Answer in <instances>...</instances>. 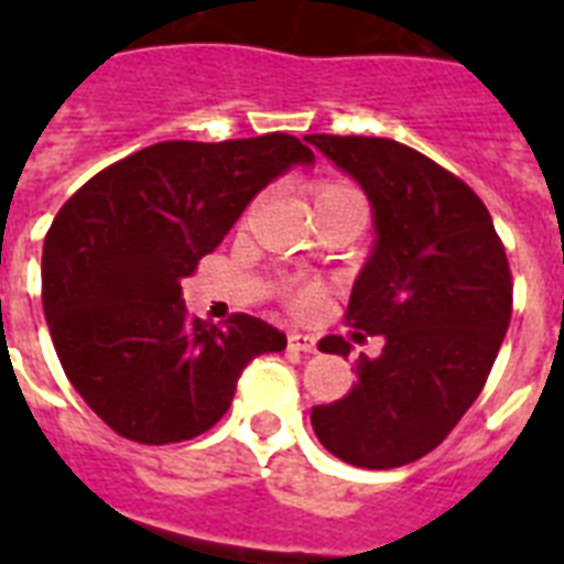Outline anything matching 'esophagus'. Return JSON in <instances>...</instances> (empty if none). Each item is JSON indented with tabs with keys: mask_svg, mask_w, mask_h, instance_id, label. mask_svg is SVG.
Here are the masks:
<instances>
[{
	"mask_svg": "<svg viewBox=\"0 0 564 564\" xmlns=\"http://www.w3.org/2000/svg\"><path fill=\"white\" fill-rule=\"evenodd\" d=\"M316 336L313 334H290V348L292 351H301V354H313L316 351Z\"/></svg>",
	"mask_w": 564,
	"mask_h": 564,
	"instance_id": "esophagus-1",
	"label": "esophagus"
}]
</instances>
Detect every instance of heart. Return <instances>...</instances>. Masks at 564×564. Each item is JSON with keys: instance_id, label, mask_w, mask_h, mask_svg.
<instances>
[{"instance_id": "obj_1", "label": "heart", "mask_w": 564, "mask_h": 564, "mask_svg": "<svg viewBox=\"0 0 564 564\" xmlns=\"http://www.w3.org/2000/svg\"><path fill=\"white\" fill-rule=\"evenodd\" d=\"M362 198L360 189L351 187V184H345V181H327L322 184L316 193V202H330V198ZM318 301H322V290H318L316 283H301L295 290L290 292V304L292 310H299V313H310V310L318 307Z\"/></svg>"}]
</instances>
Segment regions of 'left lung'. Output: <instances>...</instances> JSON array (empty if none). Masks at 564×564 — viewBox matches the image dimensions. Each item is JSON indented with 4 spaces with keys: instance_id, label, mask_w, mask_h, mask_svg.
<instances>
[{
    "instance_id": "left-lung-1",
    "label": "left lung",
    "mask_w": 564,
    "mask_h": 564,
    "mask_svg": "<svg viewBox=\"0 0 564 564\" xmlns=\"http://www.w3.org/2000/svg\"><path fill=\"white\" fill-rule=\"evenodd\" d=\"M304 140L369 195L375 251L345 318L383 336L380 357L360 354L351 392L313 406L310 421L343 463H415L445 442L495 366L512 318L507 251L480 195L410 145L386 137ZM318 351L348 357L351 343L325 336Z\"/></svg>"
}]
</instances>
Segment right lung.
I'll list each match as a JSON object with an SVG mask.
<instances>
[{
	"label": "right lung",
	"instance_id": "obj_1",
	"mask_svg": "<svg viewBox=\"0 0 564 564\" xmlns=\"http://www.w3.org/2000/svg\"><path fill=\"white\" fill-rule=\"evenodd\" d=\"M313 161L281 131L170 140L93 175L57 210L43 242V313L69 383L113 433L140 445L202 436L248 362L286 348L248 313L221 327L193 318L181 281L269 181Z\"/></svg>",
	"mask_w": 564,
	"mask_h": 564
}]
</instances>
